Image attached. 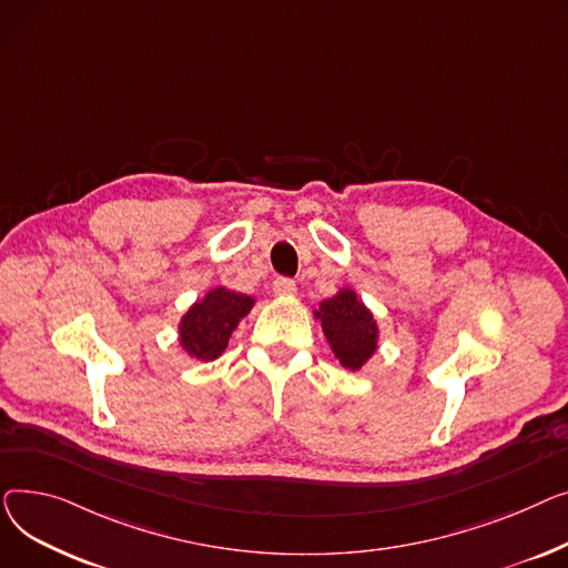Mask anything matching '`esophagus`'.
<instances>
[{"mask_svg": "<svg viewBox=\"0 0 568 568\" xmlns=\"http://www.w3.org/2000/svg\"><path fill=\"white\" fill-rule=\"evenodd\" d=\"M273 291H275V295H280V297H291V295H295L297 286H295V282L288 280V277H277V280L273 282Z\"/></svg>", "mask_w": 568, "mask_h": 568, "instance_id": "34e87169", "label": "esophagus"}]
</instances>
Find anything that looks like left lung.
I'll list each match as a JSON object with an SVG mask.
<instances>
[{
  "instance_id": "8db88e82",
  "label": "left lung",
  "mask_w": 568,
  "mask_h": 568,
  "mask_svg": "<svg viewBox=\"0 0 568 568\" xmlns=\"http://www.w3.org/2000/svg\"><path fill=\"white\" fill-rule=\"evenodd\" d=\"M314 316L321 321L332 353L346 369H362L378 351V323L353 288H342L323 300Z\"/></svg>"
}]
</instances>
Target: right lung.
<instances>
[{
    "instance_id": "1",
    "label": "right lung",
    "mask_w": 568,
    "mask_h": 568,
    "mask_svg": "<svg viewBox=\"0 0 568 568\" xmlns=\"http://www.w3.org/2000/svg\"><path fill=\"white\" fill-rule=\"evenodd\" d=\"M252 307V295L229 291L224 286L211 288L183 314L179 323L181 348L202 362L217 359L229 344L231 332L239 327Z\"/></svg>"
}]
</instances>
